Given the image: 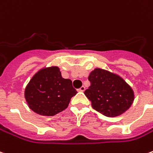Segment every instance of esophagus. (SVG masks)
Returning <instances> with one entry per match:
<instances>
[{
	"label": "esophagus",
	"instance_id": "1",
	"mask_svg": "<svg viewBox=\"0 0 153 153\" xmlns=\"http://www.w3.org/2000/svg\"><path fill=\"white\" fill-rule=\"evenodd\" d=\"M84 90H85V87H84V86H82V87L79 89V91L80 92H84Z\"/></svg>",
	"mask_w": 153,
	"mask_h": 153
}]
</instances>
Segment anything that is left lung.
Segmentation results:
<instances>
[{
	"mask_svg": "<svg viewBox=\"0 0 153 153\" xmlns=\"http://www.w3.org/2000/svg\"><path fill=\"white\" fill-rule=\"evenodd\" d=\"M88 80L91 85L84 94L90 100L93 108L104 116H119L132 104L133 90L120 76L97 68L90 73Z\"/></svg>",
	"mask_w": 153,
	"mask_h": 153,
	"instance_id": "8db88e82",
	"label": "left lung"
}]
</instances>
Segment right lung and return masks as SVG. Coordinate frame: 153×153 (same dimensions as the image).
<instances>
[{
  "mask_svg": "<svg viewBox=\"0 0 153 153\" xmlns=\"http://www.w3.org/2000/svg\"><path fill=\"white\" fill-rule=\"evenodd\" d=\"M76 94L72 81L64 79L57 66L39 70L25 89L29 108L43 116H54L67 108Z\"/></svg>",
  "mask_w": 153,
  "mask_h": 153,
  "instance_id": "obj_1",
  "label": "right lung"
}]
</instances>
